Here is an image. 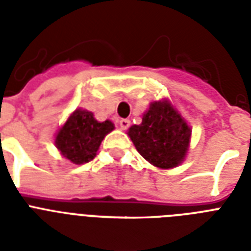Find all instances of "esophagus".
<instances>
[{"mask_svg":"<svg viewBox=\"0 0 251 251\" xmlns=\"http://www.w3.org/2000/svg\"><path fill=\"white\" fill-rule=\"evenodd\" d=\"M118 126H120V129L121 130H126L130 126V121L129 120H125V118H122V120L118 121Z\"/></svg>","mask_w":251,"mask_h":251,"instance_id":"1","label":"esophagus"}]
</instances>
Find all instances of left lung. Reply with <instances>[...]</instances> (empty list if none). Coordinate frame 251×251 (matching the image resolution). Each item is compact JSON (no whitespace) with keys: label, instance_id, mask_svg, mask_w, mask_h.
<instances>
[{"label":"left lung","instance_id":"8db88e82","mask_svg":"<svg viewBox=\"0 0 251 251\" xmlns=\"http://www.w3.org/2000/svg\"><path fill=\"white\" fill-rule=\"evenodd\" d=\"M127 135L150 164L172 169L182 164L191 141V127L167 98L150 102L142 124L130 126Z\"/></svg>","mask_w":251,"mask_h":251}]
</instances>
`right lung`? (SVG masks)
Returning <instances> with one entry per match:
<instances>
[{
  "instance_id": "1",
  "label": "right lung",
  "mask_w": 251,
  "mask_h": 251,
  "mask_svg": "<svg viewBox=\"0 0 251 251\" xmlns=\"http://www.w3.org/2000/svg\"><path fill=\"white\" fill-rule=\"evenodd\" d=\"M113 130L114 124L110 120L100 122L92 112L76 108L57 130L54 145L65 159L80 165L96 156L102 139Z\"/></svg>"
}]
</instances>
